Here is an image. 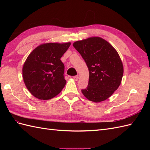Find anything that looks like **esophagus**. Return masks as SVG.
I'll use <instances>...</instances> for the list:
<instances>
[{
	"label": "esophagus",
	"instance_id": "1",
	"mask_svg": "<svg viewBox=\"0 0 150 150\" xmlns=\"http://www.w3.org/2000/svg\"><path fill=\"white\" fill-rule=\"evenodd\" d=\"M73 79H74L75 81H78V79H79V76H78V75L73 76Z\"/></svg>",
	"mask_w": 150,
	"mask_h": 150
}]
</instances>
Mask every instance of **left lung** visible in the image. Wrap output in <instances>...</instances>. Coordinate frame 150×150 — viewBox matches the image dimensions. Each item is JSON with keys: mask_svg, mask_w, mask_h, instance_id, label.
I'll return each instance as SVG.
<instances>
[{"mask_svg": "<svg viewBox=\"0 0 150 150\" xmlns=\"http://www.w3.org/2000/svg\"><path fill=\"white\" fill-rule=\"evenodd\" d=\"M73 46L84 60L90 74L82 94L95 103L106 100L119 88L123 76L122 62L116 50L97 37L76 41Z\"/></svg>", "mask_w": 150, "mask_h": 150, "instance_id": "left-lung-1", "label": "left lung"}]
</instances>
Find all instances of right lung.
<instances>
[{
	"label": "right lung",
	"mask_w": 150,
	"mask_h": 150,
	"mask_svg": "<svg viewBox=\"0 0 150 150\" xmlns=\"http://www.w3.org/2000/svg\"><path fill=\"white\" fill-rule=\"evenodd\" d=\"M70 45V42L43 44L28 57L22 68V77L27 89L35 97L51 99L64 87V65L60 58Z\"/></svg>",
	"instance_id": "obj_1"
}]
</instances>
